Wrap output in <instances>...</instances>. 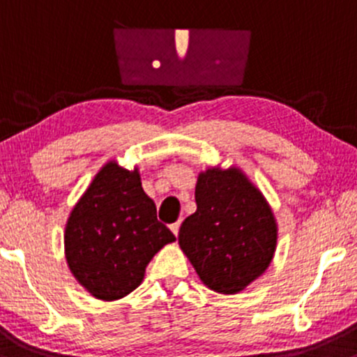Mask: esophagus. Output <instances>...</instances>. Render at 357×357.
Returning a JSON list of instances; mask_svg holds the SVG:
<instances>
[{
    "label": "esophagus",
    "instance_id": "1",
    "mask_svg": "<svg viewBox=\"0 0 357 357\" xmlns=\"http://www.w3.org/2000/svg\"><path fill=\"white\" fill-rule=\"evenodd\" d=\"M170 229H172V232H174L175 236H178V229H180V222H174L170 226Z\"/></svg>",
    "mask_w": 357,
    "mask_h": 357
}]
</instances>
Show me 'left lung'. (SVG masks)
Listing matches in <instances>:
<instances>
[{
	"label": "left lung",
	"mask_w": 357,
	"mask_h": 357,
	"mask_svg": "<svg viewBox=\"0 0 357 357\" xmlns=\"http://www.w3.org/2000/svg\"><path fill=\"white\" fill-rule=\"evenodd\" d=\"M195 202L197 211L180 226V248L204 285L238 294L273 259L278 227L270 204L236 167L200 172Z\"/></svg>",
	"instance_id": "left-lung-1"
}]
</instances>
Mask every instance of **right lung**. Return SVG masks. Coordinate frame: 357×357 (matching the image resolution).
I'll return each instance as SVG.
<instances>
[{
	"label": "right lung",
	"instance_id": "right-lung-1",
	"mask_svg": "<svg viewBox=\"0 0 357 357\" xmlns=\"http://www.w3.org/2000/svg\"><path fill=\"white\" fill-rule=\"evenodd\" d=\"M174 241L143 190L138 168L126 170L114 160L96 174L72 209L63 234L72 275L104 302L138 288L151 258Z\"/></svg>",
	"mask_w": 357,
	"mask_h": 357
}]
</instances>
